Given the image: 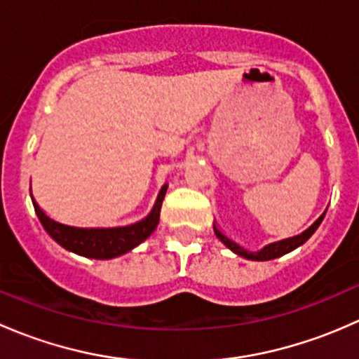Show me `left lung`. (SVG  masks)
Masks as SVG:
<instances>
[{"instance_id": "1", "label": "left lung", "mask_w": 359, "mask_h": 359, "mask_svg": "<svg viewBox=\"0 0 359 359\" xmlns=\"http://www.w3.org/2000/svg\"><path fill=\"white\" fill-rule=\"evenodd\" d=\"M325 213H327V212L321 213V215L318 217V219L314 220V222L311 224V226L307 227L306 231H302V233L297 234V236L285 238V240H280V241H273V243L266 245V247L257 250V252L247 250L245 247H241V245H238L236 241L231 240L229 236H226V234H224L222 231L217 227V224H213V231H215V236L219 238V240L222 241V243L226 245V247L229 248L231 252L236 253V255H241V257H245V259H250V260H271V259H278V257L285 255V253L292 252V250L299 248L300 245L306 243V241L309 240L311 236H313L314 231L318 229V226H320L321 220H323Z\"/></svg>"}]
</instances>
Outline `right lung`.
Segmentation results:
<instances>
[{"label": "right lung", "instance_id": "right-lung-1", "mask_svg": "<svg viewBox=\"0 0 359 359\" xmlns=\"http://www.w3.org/2000/svg\"><path fill=\"white\" fill-rule=\"evenodd\" d=\"M166 189H168V184L159 189L153 210L142 220H137L128 226L116 227H78L59 222L39 208L32 194L31 198L39 222L60 247L78 253V255L88 257V259H114V257L139 247L153 234L159 224V212H161Z\"/></svg>", "mask_w": 359, "mask_h": 359}]
</instances>
